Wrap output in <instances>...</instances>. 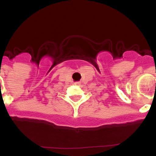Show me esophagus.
I'll return each mask as SVG.
<instances>
[{
	"instance_id": "obj_1",
	"label": "esophagus",
	"mask_w": 156,
	"mask_h": 156,
	"mask_svg": "<svg viewBox=\"0 0 156 156\" xmlns=\"http://www.w3.org/2000/svg\"><path fill=\"white\" fill-rule=\"evenodd\" d=\"M75 84L76 85H80V82H75Z\"/></svg>"
}]
</instances>
